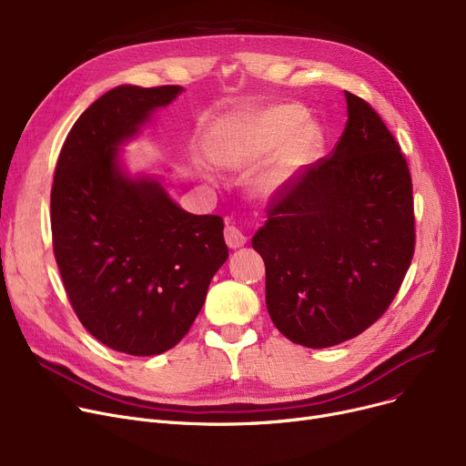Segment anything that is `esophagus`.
<instances>
[{
	"mask_svg": "<svg viewBox=\"0 0 466 466\" xmlns=\"http://www.w3.org/2000/svg\"><path fill=\"white\" fill-rule=\"evenodd\" d=\"M225 239H227V246L230 249H238L243 248L248 243V236L243 234L236 225H227L225 228Z\"/></svg>",
	"mask_w": 466,
	"mask_h": 466,
	"instance_id": "1",
	"label": "esophagus"
}]
</instances>
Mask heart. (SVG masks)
<instances>
[{
  "label": "heart",
  "instance_id": "heart-1",
  "mask_svg": "<svg viewBox=\"0 0 466 466\" xmlns=\"http://www.w3.org/2000/svg\"><path fill=\"white\" fill-rule=\"evenodd\" d=\"M304 118L306 113L297 106H274L241 113L220 130L213 145V157L220 166L243 169L262 162L285 142L255 177L257 192L278 194L323 147L321 128L313 122L302 125Z\"/></svg>",
  "mask_w": 466,
  "mask_h": 466
}]
</instances>
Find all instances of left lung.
I'll return each mask as SVG.
<instances>
[{
    "mask_svg": "<svg viewBox=\"0 0 466 466\" xmlns=\"http://www.w3.org/2000/svg\"><path fill=\"white\" fill-rule=\"evenodd\" d=\"M332 153L272 196L251 246L266 264V306L295 344L359 336L397 297L415 248L411 176L400 145L362 97Z\"/></svg>",
    "mask_w": 466,
    "mask_h": 466,
    "instance_id": "1",
    "label": "left lung"
}]
</instances>
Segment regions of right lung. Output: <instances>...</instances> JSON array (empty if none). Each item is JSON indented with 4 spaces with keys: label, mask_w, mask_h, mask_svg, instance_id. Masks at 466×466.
<instances>
[{
    "label": "right lung",
    "mask_w": 466,
    "mask_h": 466,
    "mask_svg": "<svg viewBox=\"0 0 466 466\" xmlns=\"http://www.w3.org/2000/svg\"><path fill=\"white\" fill-rule=\"evenodd\" d=\"M183 88L116 86L77 118L51 190L53 249L71 308L107 348L151 357L174 348L228 258L218 215H192L149 177L130 179L116 147Z\"/></svg>",
    "instance_id": "obj_1"
}]
</instances>
